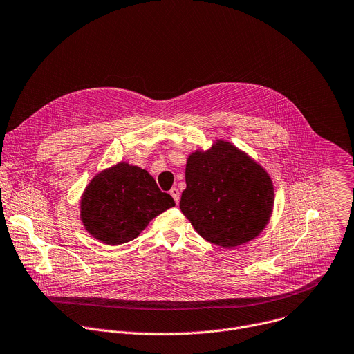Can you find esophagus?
<instances>
[{
	"mask_svg": "<svg viewBox=\"0 0 354 354\" xmlns=\"http://www.w3.org/2000/svg\"><path fill=\"white\" fill-rule=\"evenodd\" d=\"M169 194L174 197L175 203L178 204V203H179V198H180V193H179V190H178L176 187H172V189L169 190Z\"/></svg>",
	"mask_w": 354,
	"mask_h": 354,
	"instance_id": "obj_1",
	"label": "esophagus"
}]
</instances>
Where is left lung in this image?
<instances>
[{
  "mask_svg": "<svg viewBox=\"0 0 354 354\" xmlns=\"http://www.w3.org/2000/svg\"><path fill=\"white\" fill-rule=\"evenodd\" d=\"M179 207L203 239L225 249L241 246L268 223L274 207L270 175L246 153L218 140L186 164Z\"/></svg>",
  "mask_w": 354,
  "mask_h": 354,
  "instance_id": "8db88e82",
  "label": "left lung"
}]
</instances>
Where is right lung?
Returning a JSON list of instances; mask_svg holds the SVG:
<instances>
[{
    "label": "right lung",
    "mask_w": 354,
    "mask_h": 354,
    "mask_svg": "<svg viewBox=\"0 0 354 354\" xmlns=\"http://www.w3.org/2000/svg\"><path fill=\"white\" fill-rule=\"evenodd\" d=\"M175 201L146 171L127 162L95 175L80 201L84 227L100 242L116 246L133 241Z\"/></svg>",
    "instance_id": "add662e5"
}]
</instances>
